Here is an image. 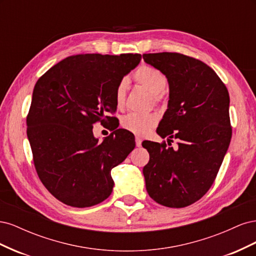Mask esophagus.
Returning a JSON list of instances; mask_svg holds the SVG:
<instances>
[{
    "label": "esophagus",
    "instance_id": "1",
    "mask_svg": "<svg viewBox=\"0 0 256 256\" xmlns=\"http://www.w3.org/2000/svg\"><path fill=\"white\" fill-rule=\"evenodd\" d=\"M136 144L138 147H140L142 144V138L140 136H136Z\"/></svg>",
    "mask_w": 256,
    "mask_h": 256
}]
</instances>
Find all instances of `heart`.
<instances>
[{"label": "heart", "mask_w": 256, "mask_h": 256, "mask_svg": "<svg viewBox=\"0 0 256 256\" xmlns=\"http://www.w3.org/2000/svg\"><path fill=\"white\" fill-rule=\"evenodd\" d=\"M134 80L136 83L142 85L147 90L152 94L154 102H161L164 99V90L166 88L168 78L166 76L156 68L150 66H141L134 72ZM128 88V79L122 78L116 85L115 88V102L118 108H122L126 102V94ZM158 118L152 113H129L124 116L120 120L122 128L130 132L145 136L157 125Z\"/></svg>", "instance_id": "obj_1"}]
</instances>
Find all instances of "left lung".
<instances>
[{"label": "left lung", "mask_w": 256, "mask_h": 256, "mask_svg": "<svg viewBox=\"0 0 256 256\" xmlns=\"http://www.w3.org/2000/svg\"><path fill=\"white\" fill-rule=\"evenodd\" d=\"M143 58L164 72L170 85L168 110L157 134L178 138L143 142L150 161L143 168L146 190L160 205L182 208L210 189L232 138L230 95L212 68L177 52L146 53ZM173 142V140H172Z\"/></svg>", "instance_id": "left-lung-1"}]
</instances>
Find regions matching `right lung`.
Listing matches in <instances>:
<instances>
[{"mask_svg":"<svg viewBox=\"0 0 256 256\" xmlns=\"http://www.w3.org/2000/svg\"><path fill=\"white\" fill-rule=\"evenodd\" d=\"M141 54H76L60 60L35 84L26 134L40 182L68 206L90 207L109 198L111 170L134 150L128 130L116 129L99 142L96 122L111 120L115 88L140 63Z\"/></svg>","mask_w":256,"mask_h":256,"instance_id":"right-lung-1","label":"right lung"}]
</instances>
